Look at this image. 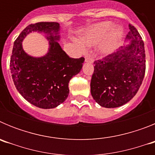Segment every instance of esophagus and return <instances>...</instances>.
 Listing matches in <instances>:
<instances>
[{
    "instance_id": "esophagus-1",
    "label": "esophagus",
    "mask_w": 155,
    "mask_h": 155,
    "mask_svg": "<svg viewBox=\"0 0 155 155\" xmlns=\"http://www.w3.org/2000/svg\"><path fill=\"white\" fill-rule=\"evenodd\" d=\"M84 58H85V62L86 63H89V64H92V63H93L92 58H91L90 56H86Z\"/></svg>"
}]
</instances>
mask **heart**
Wrapping results in <instances>:
<instances>
[{"label": "heart", "instance_id": "b5f03b06", "mask_svg": "<svg viewBox=\"0 0 155 155\" xmlns=\"http://www.w3.org/2000/svg\"><path fill=\"white\" fill-rule=\"evenodd\" d=\"M113 26L110 21L94 25L84 32L80 42H76L77 45L81 50H84V46H96L107 39L101 48V52L104 55L113 53L119 46L123 35L122 28Z\"/></svg>", "mask_w": 155, "mask_h": 155}]
</instances>
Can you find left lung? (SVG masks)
Instances as JSON below:
<instances>
[{
    "mask_svg": "<svg viewBox=\"0 0 155 155\" xmlns=\"http://www.w3.org/2000/svg\"><path fill=\"white\" fill-rule=\"evenodd\" d=\"M128 44L102 60L94 61L91 94L98 105L116 108L130 101L145 74L144 43L137 30L129 25Z\"/></svg>",
    "mask_w": 155,
    "mask_h": 155,
    "instance_id": "obj_1",
    "label": "left lung"
}]
</instances>
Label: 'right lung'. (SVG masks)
Instances as JSON below:
<instances>
[{
	"label": "right lung",
	"mask_w": 155,
	"mask_h": 155,
	"mask_svg": "<svg viewBox=\"0 0 155 155\" xmlns=\"http://www.w3.org/2000/svg\"><path fill=\"white\" fill-rule=\"evenodd\" d=\"M60 24L38 22L25 28L14 42L10 68L18 91L28 102L41 109H53L67 99L69 81L79 73L84 57L71 58L62 50L58 41ZM43 33L49 41L46 55H28L22 47L23 39L31 32Z\"/></svg>",
	"instance_id": "obj_1"
}]
</instances>
